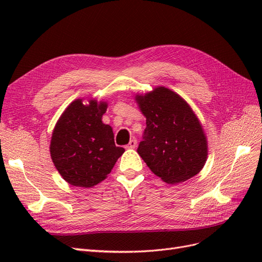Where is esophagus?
<instances>
[{
	"mask_svg": "<svg viewBox=\"0 0 262 262\" xmlns=\"http://www.w3.org/2000/svg\"><path fill=\"white\" fill-rule=\"evenodd\" d=\"M137 144H138L137 140H136V139H133V140H131V141L129 142V144H128V146H126V147H129V148H134V147H137Z\"/></svg>",
	"mask_w": 262,
	"mask_h": 262,
	"instance_id": "1",
	"label": "esophagus"
}]
</instances>
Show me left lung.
Wrapping results in <instances>:
<instances>
[{
    "instance_id": "left-lung-1",
    "label": "left lung",
    "mask_w": 262,
    "mask_h": 262,
    "mask_svg": "<svg viewBox=\"0 0 262 262\" xmlns=\"http://www.w3.org/2000/svg\"><path fill=\"white\" fill-rule=\"evenodd\" d=\"M136 100L146 118L138 153L149 169L171 185L195 176L207 162L208 142L191 107L163 86Z\"/></svg>"
}]
</instances>
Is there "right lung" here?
<instances>
[{
	"mask_svg": "<svg viewBox=\"0 0 262 262\" xmlns=\"http://www.w3.org/2000/svg\"><path fill=\"white\" fill-rule=\"evenodd\" d=\"M107 102L75 99L55 124L50 143L52 162L62 178L91 188L106 179L124 148L116 146L113 128L102 123Z\"/></svg>",
	"mask_w": 262,
	"mask_h": 262,
	"instance_id": "1",
	"label": "right lung"
}]
</instances>
